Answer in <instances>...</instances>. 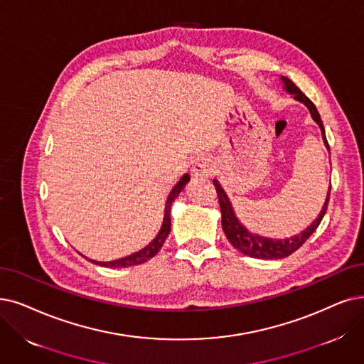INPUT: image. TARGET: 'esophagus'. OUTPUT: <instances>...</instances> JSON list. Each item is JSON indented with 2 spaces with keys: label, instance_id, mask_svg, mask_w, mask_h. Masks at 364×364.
<instances>
[{
  "label": "esophagus",
  "instance_id": "34e87169",
  "mask_svg": "<svg viewBox=\"0 0 364 364\" xmlns=\"http://www.w3.org/2000/svg\"><path fill=\"white\" fill-rule=\"evenodd\" d=\"M215 164L209 156H198L193 163L191 171L196 178H208L213 173Z\"/></svg>",
  "mask_w": 364,
  "mask_h": 364
}]
</instances>
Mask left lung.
<instances>
[{
	"label": "left lung",
	"instance_id": "8db88e82",
	"mask_svg": "<svg viewBox=\"0 0 364 364\" xmlns=\"http://www.w3.org/2000/svg\"><path fill=\"white\" fill-rule=\"evenodd\" d=\"M282 82L285 85V90L289 94H293L297 101H300V103H303L304 106L309 109L314 121L319 125V128H321V134H323L324 144L328 148V143H327V139H326V132H324V125H323L321 118H319V113H318L315 105L297 88V86L291 80L287 79V77H282ZM213 185H215V190H216V194H218V201H220L221 215H223V230L225 232L227 239L242 254L254 257V258H263V259L285 258L288 255H291L294 251H297L300 246L312 236V232L318 228L319 223L323 221V218L326 215L327 205H328V198H330V190H331V186H328L327 198H326V203H324L321 212H319L316 220L306 230L301 231L300 235H297L294 237L284 239V240H274V239L261 237L258 235H252V232H250L248 230H246L237 221L235 212H232L231 203H230L227 194L224 193V190L221 188L220 182L215 179Z\"/></svg>",
	"mask_w": 364,
	"mask_h": 364
}]
</instances>
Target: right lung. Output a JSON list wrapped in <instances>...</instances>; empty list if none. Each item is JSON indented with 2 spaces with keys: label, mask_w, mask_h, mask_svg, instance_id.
<instances>
[{
  "label": "right lung",
  "mask_w": 364,
  "mask_h": 364,
  "mask_svg": "<svg viewBox=\"0 0 364 364\" xmlns=\"http://www.w3.org/2000/svg\"><path fill=\"white\" fill-rule=\"evenodd\" d=\"M188 181H190V174H183L182 179L174 185V188L171 190V193L168 194V198L166 201V210H164V221H163V225H161V230H159V232L156 235V237L148 245L144 246L143 250L128 255V257H124V258H119V259H113V261H95V259H91L94 264H100L103 267H129V266H137V264H141V263H146L148 259H151L152 257H155L158 254V251L161 250L163 243L166 242L168 232H170V228H171V221H170V208H171V203L174 201V198H176L181 191L185 188V185L188 183Z\"/></svg>",
  "instance_id": "obj_1"
}]
</instances>
